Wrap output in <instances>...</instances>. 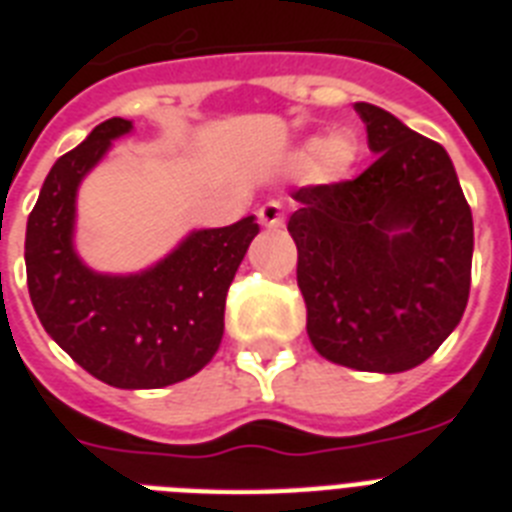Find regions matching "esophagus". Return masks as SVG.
Listing matches in <instances>:
<instances>
[{
  "mask_svg": "<svg viewBox=\"0 0 512 512\" xmlns=\"http://www.w3.org/2000/svg\"><path fill=\"white\" fill-rule=\"evenodd\" d=\"M257 220L265 228H281L284 225V207L279 201H265L263 207L257 209Z\"/></svg>",
  "mask_w": 512,
  "mask_h": 512,
  "instance_id": "esophagus-1",
  "label": "esophagus"
}]
</instances>
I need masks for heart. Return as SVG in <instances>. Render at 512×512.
Segmentation results:
<instances>
[{"mask_svg":"<svg viewBox=\"0 0 512 512\" xmlns=\"http://www.w3.org/2000/svg\"><path fill=\"white\" fill-rule=\"evenodd\" d=\"M361 159V148L350 135L335 132L329 138H311L297 148L295 162L303 170H316L321 180L340 183L353 175Z\"/></svg>","mask_w":512,"mask_h":512,"instance_id":"b5f03b06","label":"heart"}]
</instances>
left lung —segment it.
I'll list each match as a JSON object with an SVG mask.
<instances>
[{"mask_svg":"<svg viewBox=\"0 0 512 512\" xmlns=\"http://www.w3.org/2000/svg\"><path fill=\"white\" fill-rule=\"evenodd\" d=\"M353 108L377 162L356 180L292 193L287 228L313 348L348 369L396 374L460 324L473 215L444 146L385 108Z\"/></svg>","mask_w":512,"mask_h":512,"instance_id":"left-lung-1","label":"left lung"}]
</instances>
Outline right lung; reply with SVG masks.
Listing matches in <instances>:
<instances>
[{"label": "right lung", "mask_w": 512, "mask_h": 512, "mask_svg": "<svg viewBox=\"0 0 512 512\" xmlns=\"http://www.w3.org/2000/svg\"><path fill=\"white\" fill-rule=\"evenodd\" d=\"M132 132L108 119L52 164L26 225V279L44 332L106 385L167 388L204 369L223 340L225 295L249 244L255 215L201 228L140 273H100L74 247L76 191L114 140Z\"/></svg>", "instance_id": "add662e5"}]
</instances>
